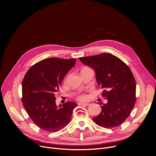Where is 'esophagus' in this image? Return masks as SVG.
<instances>
[{"mask_svg":"<svg viewBox=\"0 0 156 156\" xmlns=\"http://www.w3.org/2000/svg\"><path fill=\"white\" fill-rule=\"evenodd\" d=\"M78 105H90V103H82V102H79L78 103Z\"/></svg>","mask_w":156,"mask_h":156,"instance_id":"obj_1","label":"esophagus"}]
</instances>
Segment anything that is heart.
Masks as SVG:
<instances>
[{"label": "heart", "mask_w": 156, "mask_h": 156, "mask_svg": "<svg viewBox=\"0 0 156 156\" xmlns=\"http://www.w3.org/2000/svg\"><path fill=\"white\" fill-rule=\"evenodd\" d=\"M78 99L80 100V101H87L89 98V96L86 94H80L77 97Z\"/></svg>", "instance_id": "1"}]
</instances>
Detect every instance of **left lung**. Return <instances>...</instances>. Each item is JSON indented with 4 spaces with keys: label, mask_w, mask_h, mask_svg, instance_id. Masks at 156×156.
I'll return each mask as SVG.
<instances>
[{
    "label": "left lung",
    "mask_w": 156,
    "mask_h": 156,
    "mask_svg": "<svg viewBox=\"0 0 156 156\" xmlns=\"http://www.w3.org/2000/svg\"><path fill=\"white\" fill-rule=\"evenodd\" d=\"M94 69L97 83L103 90L106 104L99 102L102 111L94 122L104 128L120 125L129 115L136 101V81L129 68L117 57L103 53L79 58Z\"/></svg>",
    "instance_id": "obj_1"
}]
</instances>
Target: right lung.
I'll use <instances>...</instances> for the list:
<instances>
[{
	"label": "right lung",
	"instance_id": "add662e5",
	"mask_svg": "<svg viewBox=\"0 0 156 156\" xmlns=\"http://www.w3.org/2000/svg\"><path fill=\"white\" fill-rule=\"evenodd\" d=\"M75 58L44 59L27 72L22 82V102L28 115L40 128L58 131L67 125L75 102L57 106L55 94L66 74L75 66Z\"/></svg>",
	"mask_w": 156,
	"mask_h": 156
}]
</instances>
